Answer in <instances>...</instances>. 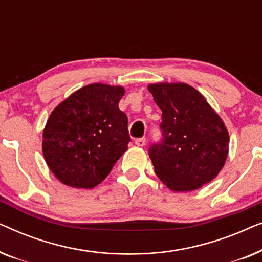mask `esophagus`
Instances as JSON below:
<instances>
[{"instance_id":"obj_1","label":"esophagus","mask_w":262,"mask_h":262,"mask_svg":"<svg viewBox=\"0 0 262 262\" xmlns=\"http://www.w3.org/2000/svg\"><path fill=\"white\" fill-rule=\"evenodd\" d=\"M135 143H136V145H138V146H144L145 143H146V139H145L144 137L137 138V139H136V141H135Z\"/></svg>"}]
</instances>
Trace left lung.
Wrapping results in <instances>:
<instances>
[{"label":"left lung","instance_id":"8db88e82","mask_svg":"<svg viewBox=\"0 0 262 262\" xmlns=\"http://www.w3.org/2000/svg\"><path fill=\"white\" fill-rule=\"evenodd\" d=\"M162 111L161 138L149 146L155 173L175 192L213 180L228 156L229 134L204 96L185 83L150 84Z\"/></svg>","mask_w":262,"mask_h":262}]
</instances>
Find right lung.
Here are the masks:
<instances>
[{
    "label": "right lung",
    "mask_w": 262,
    "mask_h": 262,
    "mask_svg": "<svg viewBox=\"0 0 262 262\" xmlns=\"http://www.w3.org/2000/svg\"><path fill=\"white\" fill-rule=\"evenodd\" d=\"M124 88L94 83L56 107L42 135L46 163L60 182L93 188L105 180L131 141L119 110Z\"/></svg>",
    "instance_id": "1"
}]
</instances>
